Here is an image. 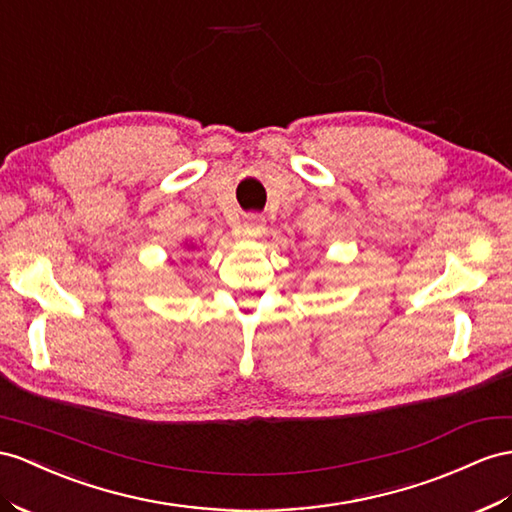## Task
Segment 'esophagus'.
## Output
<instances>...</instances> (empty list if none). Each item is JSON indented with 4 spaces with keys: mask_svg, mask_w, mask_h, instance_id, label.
<instances>
[{
    "mask_svg": "<svg viewBox=\"0 0 512 512\" xmlns=\"http://www.w3.org/2000/svg\"><path fill=\"white\" fill-rule=\"evenodd\" d=\"M242 235H244V238H251V240L264 238V235H266L264 218H259V216H248V218L244 220V225H242Z\"/></svg>",
    "mask_w": 512,
    "mask_h": 512,
    "instance_id": "34e87169",
    "label": "esophagus"
}]
</instances>
